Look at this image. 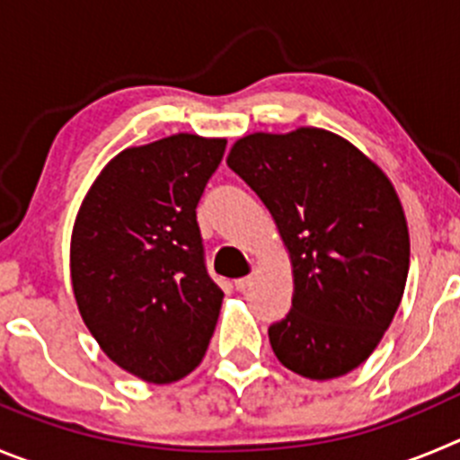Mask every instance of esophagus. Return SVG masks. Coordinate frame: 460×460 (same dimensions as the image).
I'll return each mask as SVG.
<instances>
[{
    "label": "esophagus",
    "mask_w": 460,
    "mask_h": 460,
    "mask_svg": "<svg viewBox=\"0 0 460 460\" xmlns=\"http://www.w3.org/2000/svg\"><path fill=\"white\" fill-rule=\"evenodd\" d=\"M252 283H254V277H243V279H235V290L244 293V290L252 288Z\"/></svg>",
    "instance_id": "34e87169"
}]
</instances>
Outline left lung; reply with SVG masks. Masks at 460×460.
Wrapping results in <instances>:
<instances>
[{
  "label": "left lung",
  "mask_w": 460,
  "mask_h": 460,
  "mask_svg": "<svg viewBox=\"0 0 460 460\" xmlns=\"http://www.w3.org/2000/svg\"><path fill=\"white\" fill-rule=\"evenodd\" d=\"M226 165L261 197L293 265V308L268 332L274 356L313 381L356 370L390 327L409 277V225L393 181L317 127L243 136Z\"/></svg>",
  "instance_id": "obj_1"
}]
</instances>
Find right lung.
Here are the masks:
<instances>
[{"instance_id": "1", "label": "right lung", "mask_w": 460, "mask_h": 460, "mask_svg": "<svg viewBox=\"0 0 460 460\" xmlns=\"http://www.w3.org/2000/svg\"><path fill=\"white\" fill-rule=\"evenodd\" d=\"M226 138L174 133L106 163L72 226L76 306L115 366L149 384L183 379L216 332L222 293L204 265L197 204Z\"/></svg>"}]
</instances>
